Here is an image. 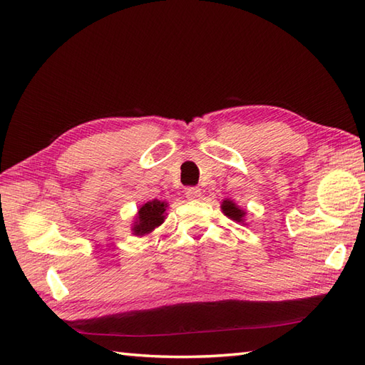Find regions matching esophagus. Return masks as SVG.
Returning a JSON list of instances; mask_svg holds the SVG:
<instances>
[{"instance_id": "34e87169", "label": "esophagus", "mask_w": 365, "mask_h": 365, "mask_svg": "<svg viewBox=\"0 0 365 365\" xmlns=\"http://www.w3.org/2000/svg\"><path fill=\"white\" fill-rule=\"evenodd\" d=\"M185 195H187V199H190V200H197V199H200V195H202V192H200V190L197 187H188L187 190H185Z\"/></svg>"}]
</instances>
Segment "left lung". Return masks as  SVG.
Here are the masks:
<instances>
[{
    "label": "left lung",
    "mask_w": 365,
    "mask_h": 365,
    "mask_svg": "<svg viewBox=\"0 0 365 365\" xmlns=\"http://www.w3.org/2000/svg\"><path fill=\"white\" fill-rule=\"evenodd\" d=\"M221 210H222L224 215L229 216L230 220H234V221H237V222H245V215H246V212L242 210V208H240V207L234 202V200H230V199L222 200Z\"/></svg>",
    "instance_id": "left-lung-1"
}]
</instances>
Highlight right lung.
<instances>
[{
  "label": "right lung",
  "instance_id": "right-lung-1",
  "mask_svg": "<svg viewBox=\"0 0 365 365\" xmlns=\"http://www.w3.org/2000/svg\"><path fill=\"white\" fill-rule=\"evenodd\" d=\"M166 202H161L158 199H153L150 202H145L141 208L138 210V216L133 226V234L135 235H147L161 226L163 221H165V213H166Z\"/></svg>",
  "mask_w": 365,
  "mask_h": 365
}]
</instances>
